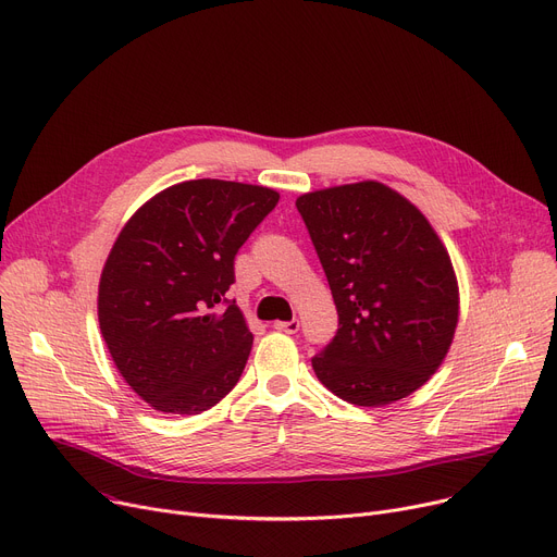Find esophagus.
Returning <instances> with one entry per match:
<instances>
[{
  "mask_svg": "<svg viewBox=\"0 0 557 557\" xmlns=\"http://www.w3.org/2000/svg\"><path fill=\"white\" fill-rule=\"evenodd\" d=\"M274 329L281 331V333H287V335H294L299 331V321L292 319V321H274Z\"/></svg>",
  "mask_w": 557,
  "mask_h": 557,
  "instance_id": "esophagus-1",
  "label": "esophagus"
}]
</instances>
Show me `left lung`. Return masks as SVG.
I'll return each mask as SVG.
<instances>
[{"mask_svg":"<svg viewBox=\"0 0 557 557\" xmlns=\"http://www.w3.org/2000/svg\"><path fill=\"white\" fill-rule=\"evenodd\" d=\"M297 209L339 314L312 357L319 382L357 407L394 405L428 382L459 323V281L424 213L367 180L304 193Z\"/></svg>","mask_w":557,"mask_h":557,"instance_id":"left-lung-1","label":"left lung"}]
</instances>
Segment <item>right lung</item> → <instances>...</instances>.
<instances>
[{
  "instance_id": "add662e5",
  "label": "right lung",
  "mask_w": 557,
  "mask_h": 557,
  "mask_svg": "<svg viewBox=\"0 0 557 557\" xmlns=\"http://www.w3.org/2000/svg\"><path fill=\"white\" fill-rule=\"evenodd\" d=\"M278 202L268 186L188 180L125 222L98 283V325L121 377L152 409L195 416L236 386L253 335L234 258Z\"/></svg>"
}]
</instances>
